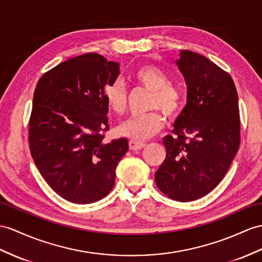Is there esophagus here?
I'll list each match as a JSON object with an SVG mask.
<instances>
[{
	"label": "esophagus",
	"instance_id": "34e87169",
	"mask_svg": "<svg viewBox=\"0 0 262 262\" xmlns=\"http://www.w3.org/2000/svg\"><path fill=\"white\" fill-rule=\"evenodd\" d=\"M145 143L141 141H135V140H130L129 141V148L130 150H140L144 148Z\"/></svg>",
	"mask_w": 262,
	"mask_h": 262
}]
</instances>
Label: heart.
<instances>
[{"mask_svg":"<svg viewBox=\"0 0 262 262\" xmlns=\"http://www.w3.org/2000/svg\"><path fill=\"white\" fill-rule=\"evenodd\" d=\"M135 79L140 85L152 92L149 113L133 116L117 127L118 135L127 139L141 141L155 136L162 129L164 117L174 118L180 111L182 95L178 88L172 85L168 74L156 66H143L135 72ZM103 95L110 110L118 114L124 113L127 104L126 91L123 83L116 80L103 89Z\"/></svg>","mask_w":262,"mask_h":262,"instance_id":"1","label":"heart"}]
</instances>
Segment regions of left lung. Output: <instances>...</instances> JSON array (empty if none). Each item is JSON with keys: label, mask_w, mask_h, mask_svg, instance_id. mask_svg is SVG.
<instances>
[{"label": "left lung", "mask_w": 262, "mask_h": 262, "mask_svg": "<svg viewBox=\"0 0 262 262\" xmlns=\"http://www.w3.org/2000/svg\"><path fill=\"white\" fill-rule=\"evenodd\" d=\"M188 88L187 104L165 136L167 150L155 179L170 199L208 194L226 176L240 144L238 93L230 74L206 56L182 50L176 61Z\"/></svg>", "instance_id": "8db88e82"}]
</instances>
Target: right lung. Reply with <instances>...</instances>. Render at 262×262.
I'll list each match as a JSON object with an SVG mask.
<instances>
[{
	"instance_id": "add662e5",
	"label": "right lung",
	"mask_w": 262,
	"mask_h": 262,
	"mask_svg": "<svg viewBox=\"0 0 262 262\" xmlns=\"http://www.w3.org/2000/svg\"><path fill=\"white\" fill-rule=\"evenodd\" d=\"M120 74L119 63L86 53L51 69L36 84L29 123L32 158L43 179L70 202L101 200L116 182L129 149L121 138L104 142L109 112L103 89Z\"/></svg>"
}]
</instances>
